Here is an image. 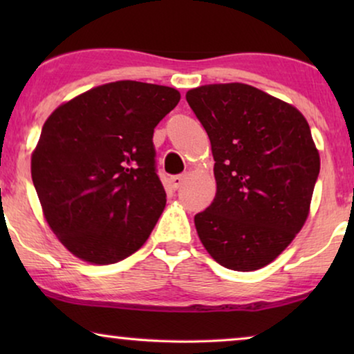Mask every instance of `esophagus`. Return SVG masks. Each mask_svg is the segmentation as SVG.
Wrapping results in <instances>:
<instances>
[{
  "instance_id": "obj_1",
  "label": "esophagus",
  "mask_w": 354,
  "mask_h": 354,
  "mask_svg": "<svg viewBox=\"0 0 354 354\" xmlns=\"http://www.w3.org/2000/svg\"><path fill=\"white\" fill-rule=\"evenodd\" d=\"M185 180H187V174H182V176H174L169 178V185H171L172 190H178Z\"/></svg>"
}]
</instances>
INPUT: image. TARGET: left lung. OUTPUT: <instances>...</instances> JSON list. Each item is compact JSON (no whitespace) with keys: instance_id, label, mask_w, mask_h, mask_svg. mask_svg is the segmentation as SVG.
<instances>
[{"instance_id":"left-lung-1","label":"left lung","mask_w":354,"mask_h":354,"mask_svg":"<svg viewBox=\"0 0 354 354\" xmlns=\"http://www.w3.org/2000/svg\"><path fill=\"white\" fill-rule=\"evenodd\" d=\"M214 158L216 196L195 216L211 258L251 272L272 263L309 216L321 158L295 106L246 84L187 91Z\"/></svg>"}]
</instances>
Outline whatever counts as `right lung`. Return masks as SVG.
Returning <instances> with one entry per match:
<instances>
[{
    "label": "right lung",
    "mask_w": 354,
    "mask_h": 354,
    "mask_svg": "<svg viewBox=\"0 0 354 354\" xmlns=\"http://www.w3.org/2000/svg\"><path fill=\"white\" fill-rule=\"evenodd\" d=\"M180 101L135 80L95 86L53 111L32 153V180L57 240L90 264L143 246L166 206L153 132Z\"/></svg>",
    "instance_id": "right-lung-1"
}]
</instances>
